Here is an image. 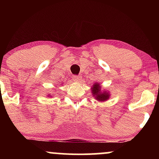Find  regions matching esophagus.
Instances as JSON below:
<instances>
[{
    "instance_id": "1",
    "label": "esophagus",
    "mask_w": 159,
    "mask_h": 159,
    "mask_svg": "<svg viewBox=\"0 0 159 159\" xmlns=\"http://www.w3.org/2000/svg\"><path fill=\"white\" fill-rule=\"evenodd\" d=\"M72 78L75 81H80L81 80V75H75L72 76Z\"/></svg>"
}]
</instances>
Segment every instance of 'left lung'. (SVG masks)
<instances>
[{
	"label": "left lung",
	"mask_w": 159,
	"mask_h": 159,
	"mask_svg": "<svg viewBox=\"0 0 159 159\" xmlns=\"http://www.w3.org/2000/svg\"><path fill=\"white\" fill-rule=\"evenodd\" d=\"M93 91V94L94 96H96V98L98 101H106L107 98H109V94L108 92H102L101 87H100L99 84H95L93 86V89H91Z\"/></svg>",
	"instance_id": "obj_1"
}]
</instances>
